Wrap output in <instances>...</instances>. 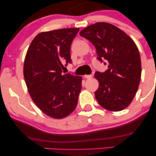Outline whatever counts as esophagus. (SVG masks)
<instances>
[{
    "label": "esophagus",
    "instance_id": "obj_1",
    "mask_svg": "<svg viewBox=\"0 0 156 156\" xmlns=\"http://www.w3.org/2000/svg\"><path fill=\"white\" fill-rule=\"evenodd\" d=\"M83 77L85 78H87V79H90V78H92V75H85Z\"/></svg>",
    "mask_w": 156,
    "mask_h": 156
}]
</instances>
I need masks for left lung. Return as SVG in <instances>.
<instances>
[{"label":"left lung","mask_w":156,"mask_h":156,"mask_svg":"<svg viewBox=\"0 0 156 156\" xmlns=\"http://www.w3.org/2000/svg\"><path fill=\"white\" fill-rule=\"evenodd\" d=\"M80 35L94 44L97 58L108 63L107 70L94 74L99 82L94 92L97 101L108 111L123 110L133 101L141 79V58L137 46L124 31L107 23L91 25L82 30Z\"/></svg>","instance_id":"obj_1"}]
</instances>
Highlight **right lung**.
Wrapping results in <instances>:
<instances>
[{
    "mask_svg": "<svg viewBox=\"0 0 156 156\" xmlns=\"http://www.w3.org/2000/svg\"><path fill=\"white\" fill-rule=\"evenodd\" d=\"M79 28L42 32L27 51L23 75L32 100L42 112L62 119L76 108L82 78L62 74L64 64H71L70 46Z\"/></svg>",
    "mask_w": 156,
    "mask_h": 156,
    "instance_id": "1",
    "label": "right lung"
}]
</instances>
